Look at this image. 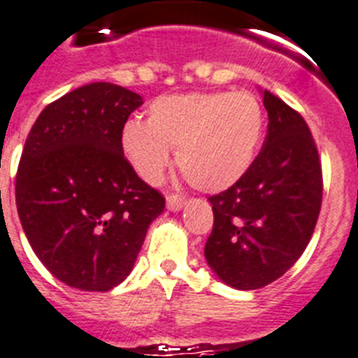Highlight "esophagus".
I'll use <instances>...</instances> for the list:
<instances>
[{"instance_id": "obj_1", "label": "esophagus", "mask_w": 358, "mask_h": 358, "mask_svg": "<svg viewBox=\"0 0 358 358\" xmlns=\"http://www.w3.org/2000/svg\"><path fill=\"white\" fill-rule=\"evenodd\" d=\"M183 205H185V198L178 196V194H169L167 196V209L173 210V213H178Z\"/></svg>"}]
</instances>
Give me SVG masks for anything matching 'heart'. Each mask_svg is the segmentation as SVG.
<instances>
[{
    "instance_id": "1",
    "label": "heart",
    "mask_w": 358,
    "mask_h": 358,
    "mask_svg": "<svg viewBox=\"0 0 358 358\" xmlns=\"http://www.w3.org/2000/svg\"><path fill=\"white\" fill-rule=\"evenodd\" d=\"M265 126L252 93L164 95L148 106L145 124L129 120L120 131L124 158L145 183H158L171 164L196 189L220 192L250 169Z\"/></svg>"
}]
</instances>
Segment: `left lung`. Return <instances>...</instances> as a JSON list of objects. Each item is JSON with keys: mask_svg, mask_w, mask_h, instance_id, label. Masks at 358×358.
Listing matches in <instances>:
<instances>
[{"mask_svg": "<svg viewBox=\"0 0 358 358\" xmlns=\"http://www.w3.org/2000/svg\"><path fill=\"white\" fill-rule=\"evenodd\" d=\"M268 135L241 180L210 196L214 225L205 259L236 290H257L290 270L315 229L321 162L304 119L263 90Z\"/></svg>", "mask_w": 358, "mask_h": 358, "instance_id": "obj_1", "label": "left lung"}]
</instances>
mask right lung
<instances>
[{
    "mask_svg": "<svg viewBox=\"0 0 358 358\" xmlns=\"http://www.w3.org/2000/svg\"><path fill=\"white\" fill-rule=\"evenodd\" d=\"M138 93L80 86L39 113L24 142L15 205L30 247L59 281L108 292L135 266L166 200L135 175L120 149Z\"/></svg>",
    "mask_w": 358,
    "mask_h": 358,
    "instance_id": "obj_1",
    "label": "right lung"
}]
</instances>
